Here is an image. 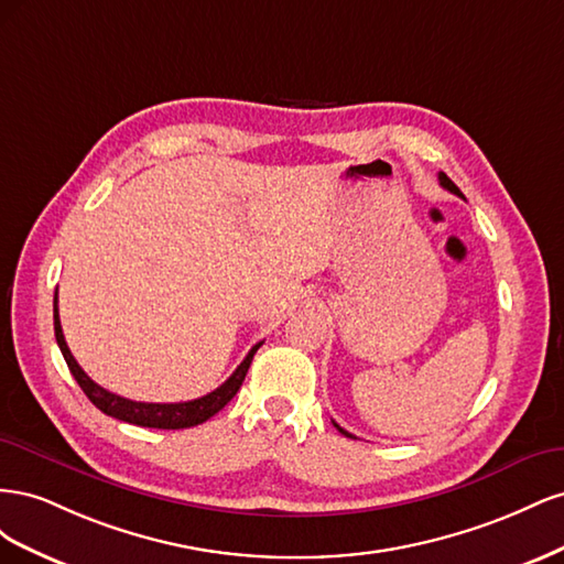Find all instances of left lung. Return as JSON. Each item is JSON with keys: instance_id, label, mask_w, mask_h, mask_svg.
Returning a JSON list of instances; mask_svg holds the SVG:
<instances>
[{"instance_id": "1", "label": "left lung", "mask_w": 564, "mask_h": 564, "mask_svg": "<svg viewBox=\"0 0 564 564\" xmlns=\"http://www.w3.org/2000/svg\"><path fill=\"white\" fill-rule=\"evenodd\" d=\"M440 185H442V187H447V191H449V193H454V195H458V197H464V195H460V191H458V187L454 185V181H452V178H449L447 174H440ZM334 425H336V429H338V433H344L346 437H352V435H350L348 431H344V429H340V425H338V423H334Z\"/></svg>"}]
</instances>
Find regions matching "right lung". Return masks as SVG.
<instances>
[{
  "instance_id": "add662e5",
  "label": "right lung",
  "mask_w": 564,
  "mask_h": 564,
  "mask_svg": "<svg viewBox=\"0 0 564 564\" xmlns=\"http://www.w3.org/2000/svg\"><path fill=\"white\" fill-rule=\"evenodd\" d=\"M54 332H56V344H58V348L65 357V362H67V369H70L75 381L84 390V395H87L100 409V412L112 416V419H119V421L143 425V429H160V431L193 429V425H199L207 419H212L214 414H218L220 409H224L237 395V390H240V386L247 377L256 350L261 348V344H256L242 360V365L232 371V377L224 386H218L216 390H212L209 395L191 400V402L155 404V402H133V400H127V398H119V395H115V392L94 383L87 377V373H84V369L77 365V360L73 357L70 348H67L63 329H61L58 289H56V299H54Z\"/></svg>"
}]
</instances>
